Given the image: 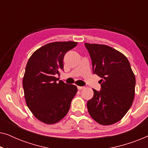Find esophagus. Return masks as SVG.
<instances>
[{"label": "esophagus", "instance_id": "34e87169", "mask_svg": "<svg viewBox=\"0 0 148 148\" xmlns=\"http://www.w3.org/2000/svg\"><path fill=\"white\" fill-rule=\"evenodd\" d=\"M77 88H78L79 90H82V89H84V87H83V86H77Z\"/></svg>", "mask_w": 148, "mask_h": 148}]
</instances>
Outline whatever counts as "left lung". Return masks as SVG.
Returning <instances> with one entry per match:
<instances>
[{"instance_id":"obj_1","label":"left lung","mask_w":148,"mask_h":148,"mask_svg":"<svg viewBox=\"0 0 148 148\" xmlns=\"http://www.w3.org/2000/svg\"><path fill=\"white\" fill-rule=\"evenodd\" d=\"M93 72L102 78L101 90L94 89L87 107L91 117L102 125L114 124L131 108L135 96V77L124 54L104 44L85 43Z\"/></svg>"}]
</instances>
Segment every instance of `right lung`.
Listing matches in <instances>:
<instances>
[{"label":"right lung","instance_id":"obj_1","mask_svg":"<svg viewBox=\"0 0 148 148\" xmlns=\"http://www.w3.org/2000/svg\"><path fill=\"white\" fill-rule=\"evenodd\" d=\"M77 42L47 44L32 54L26 64L23 88L26 104L34 116L48 125L58 123L66 116L77 92L56 76L63 70V58Z\"/></svg>","mask_w":148,"mask_h":148}]
</instances>
